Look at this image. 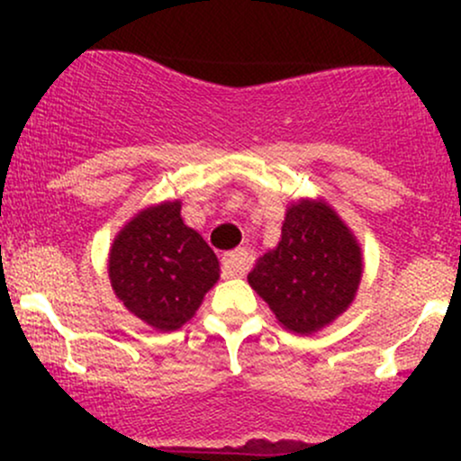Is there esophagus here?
<instances>
[{
	"instance_id": "34e87169",
	"label": "esophagus",
	"mask_w": 461,
	"mask_h": 461,
	"mask_svg": "<svg viewBox=\"0 0 461 461\" xmlns=\"http://www.w3.org/2000/svg\"><path fill=\"white\" fill-rule=\"evenodd\" d=\"M247 262H249V256L245 249H236V251L227 253L223 258V275L225 277H238V275L245 273L247 268Z\"/></svg>"
}]
</instances>
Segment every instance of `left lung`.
Listing matches in <instances>:
<instances>
[{
  "label": "left lung",
  "instance_id": "obj_1",
  "mask_svg": "<svg viewBox=\"0 0 461 461\" xmlns=\"http://www.w3.org/2000/svg\"><path fill=\"white\" fill-rule=\"evenodd\" d=\"M362 249L325 201L290 203L282 240L247 275L285 330L310 336L330 325L356 299Z\"/></svg>",
  "mask_w": 461,
  "mask_h": 461
}]
</instances>
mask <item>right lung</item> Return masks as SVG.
I'll list each match as a JSON object with an SVG mask.
<instances>
[{"label":"right lung","mask_w":461,"mask_h":461,"mask_svg":"<svg viewBox=\"0 0 461 461\" xmlns=\"http://www.w3.org/2000/svg\"><path fill=\"white\" fill-rule=\"evenodd\" d=\"M179 210V201L142 210L110 249L114 294L131 314L160 331H176L193 319L221 271L212 249L184 225Z\"/></svg>","instance_id":"obj_1"}]
</instances>
